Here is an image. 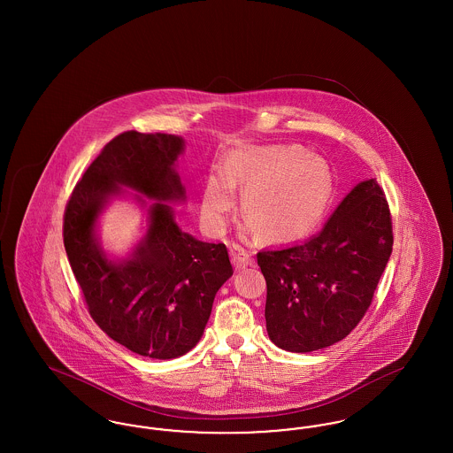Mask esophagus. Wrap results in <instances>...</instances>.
<instances>
[{
    "mask_svg": "<svg viewBox=\"0 0 453 453\" xmlns=\"http://www.w3.org/2000/svg\"><path fill=\"white\" fill-rule=\"evenodd\" d=\"M231 258H233L236 270H242V268H246L248 265L253 263L251 255L244 248H241L239 244H233L231 246Z\"/></svg>",
    "mask_w": 453,
    "mask_h": 453,
    "instance_id": "esophagus-1",
    "label": "esophagus"
}]
</instances>
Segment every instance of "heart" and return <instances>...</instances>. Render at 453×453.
<instances>
[{
  "mask_svg": "<svg viewBox=\"0 0 453 453\" xmlns=\"http://www.w3.org/2000/svg\"><path fill=\"white\" fill-rule=\"evenodd\" d=\"M220 176L207 180L200 217L220 234L236 205L234 188H244L241 216L244 234L270 242H292L309 236L327 214L334 181L323 157L301 146H250L233 151L219 166Z\"/></svg>",
  "mask_w": 453,
  "mask_h": 453,
  "instance_id": "heart-1",
  "label": "heart"
}]
</instances>
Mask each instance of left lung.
<instances>
[{
    "label": "left lung",
    "mask_w": 453,
    "mask_h": 453,
    "mask_svg": "<svg viewBox=\"0 0 453 453\" xmlns=\"http://www.w3.org/2000/svg\"><path fill=\"white\" fill-rule=\"evenodd\" d=\"M392 242L386 195L370 178L351 188L318 236L259 251L270 340L294 353L342 342L365 316Z\"/></svg>",
    "instance_id": "obj_1"
}]
</instances>
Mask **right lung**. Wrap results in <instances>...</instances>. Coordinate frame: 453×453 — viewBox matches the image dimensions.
<instances>
[{
    "mask_svg": "<svg viewBox=\"0 0 453 453\" xmlns=\"http://www.w3.org/2000/svg\"><path fill=\"white\" fill-rule=\"evenodd\" d=\"M183 151L180 135L124 132L89 165L65 205V255L93 321L154 360L181 357L200 342L217 290L233 275L226 244L198 241L174 220L170 203L187 200L176 172ZM126 188L149 211V227L126 259H111L96 227Z\"/></svg>",
    "mask_w": 453,
    "mask_h": 453,
    "instance_id": "obj_1",
    "label": "right lung"
}]
</instances>
